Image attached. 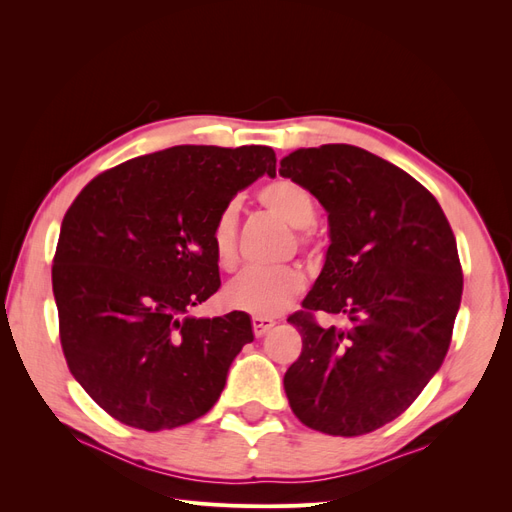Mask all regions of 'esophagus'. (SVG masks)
<instances>
[{"mask_svg": "<svg viewBox=\"0 0 512 512\" xmlns=\"http://www.w3.org/2000/svg\"><path fill=\"white\" fill-rule=\"evenodd\" d=\"M252 327H254V335L262 337L269 329L275 327V320L269 316H254L252 318Z\"/></svg>", "mask_w": 512, "mask_h": 512, "instance_id": "obj_1", "label": "esophagus"}]
</instances>
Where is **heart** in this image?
<instances>
[{"label": "heart", "mask_w": 512, "mask_h": 512, "mask_svg": "<svg viewBox=\"0 0 512 512\" xmlns=\"http://www.w3.org/2000/svg\"><path fill=\"white\" fill-rule=\"evenodd\" d=\"M258 203L280 215L292 228H307L316 220V200L307 188L292 179H275L258 190ZM237 205H226L211 228L215 258L222 267L235 262L237 252ZM305 243V237H301ZM305 288V275L297 267L241 271L226 284L224 301L232 309L254 316H275L299 297Z\"/></svg>", "instance_id": "1"}]
</instances>
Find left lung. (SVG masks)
Masks as SVG:
<instances>
[{"mask_svg": "<svg viewBox=\"0 0 512 512\" xmlns=\"http://www.w3.org/2000/svg\"><path fill=\"white\" fill-rule=\"evenodd\" d=\"M280 166L329 213L331 239L288 318L303 350L284 391L303 425L363 436L404 412L444 361L463 290L457 241L431 192L361 147L297 149ZM314 311L347 327L322 330Z\"/></svg>", "mask_w": 512, "mask_h": 512, "instance_id": "8db88e82", "label": "left lung"}]
</instances>
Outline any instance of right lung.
Returning <instances> with one entry per match:
<instances>
[{"label":"right lung","mask_w":512,"mask_h":512,"mask_svg":"<svg viewBox=\"0 0 512 512\" xmlns=\"http://www.w3.org/2000/svg\"><path fill=\"white\" fill-rule=\"evenodd\" d=\"M275 162L260 145H177L106 170L66 211L53 258L61 348L119 423L173 429L220 399L252 320L190 309L220 288L215 218L258 177H275Z\"/></svg>","instance_id":"right-lung-1"}]
</instances>
